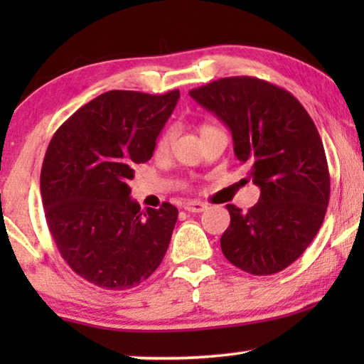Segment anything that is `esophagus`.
I'll use <instances>...</instances> for the list:
<instances>
[{"mask_svg":"<svg viewBox=\"0 0 364 364\" xmlns=\"http://www.w3.org/2000/svg\"><path fill=\"white\" fill-rule=\"evenodd\" d=\"M184 210L193 212V213H200V212L207 210V204H204V202H200V200H189L184 204Z\"/></svg>","mask_w":364,"mask_h":364,"instance_id":"esophagus-1","label":"esophagus"}]
</instances>
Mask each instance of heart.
I'll return each mask as SVG.
<instances>
[{"label":"heart","instance_id":"heart-1","mask_svg":"<svg viewBox=\"0 0 364 364\" xmlns=\"http://www.w3.org/2000/svg\"><path fill=\"white\" fill-rule=\"evenodd\" d=\"M205 128H208V125H205V127H202L200 128V132L202 130H205ZM175 128L173 127H170V128H167V130H165L162 134H160L159 136V139H157V151H160V152H164V151H167L168 149V146H170V143L171 141H173V138H175Z\"/></svg>","mask_w":364,"mask_h":364}]
</instances>
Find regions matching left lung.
I'll return each mask as SVG.
<instances>
[{"instance_id": "left-lung-1", "label": "left lung", "mask_w": 364, "mask_h": 364, "mask_svg": "<svg viewBox=\"0 0 364 364\" xmlns=\"http://www.w3.org/2000/svg\"><path fill=\"white\" fill-rule=\"evenodd\" d=\"M189 96L230 128L234 154L260 188L249 212L226 205L231 223L221 252L245 273L282 271L315 239L329 204L328 160L315 123L289 91L254 77L215 80Z\"/></svg>"}]
</instances>
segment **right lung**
Returning a JSON list of instances; mask_svg holds the SVG:
<instances>
[{"mask_svg": "<svg viewBox=\"0 0 364 364\" xmlns=\"http://www.w3.org/2000/svg\"><path fill=\"white\" fill-rule=\"evenodd\" d=\"M180 91L112 90L80 107L54 133L40 191L49 232L67 264L95 286L123 291L157 269L178 208L141 210L130 197L134 165L152 157Z\"/></svg>", "mask_w": 364, "mask_h": 364, "instance_id": "add662e5", "label": "right lung"}]
</instances>
